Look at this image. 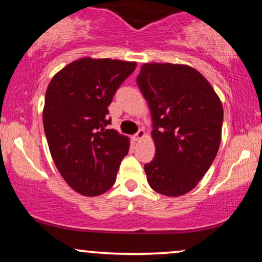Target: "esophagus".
<instances>
[{"label":"esophagus","mask_w":262,"mask_h":262,"mask_svg":"<svg viewBox=\"0 0 262 262\" xmlns=\"http://www.w3.org/2000/svg\"><path fill=\"white\" fill-rule=\"evenodd\" d=\"M144 137H145V132H144V129H139V130L133 135V140L139 141L140 139H143Z\"/></svg>","instance_id":"1"}]
</instances>
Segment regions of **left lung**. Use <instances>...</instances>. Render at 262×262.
Listing matches in <instances>:
<instances>
[{
	"label": "left lung",
	"mask_w": 262,
	"mask_h": 262,
	"mask_svg": "<svg viewBox=\"0 0 262 262\" xmlns=\"http://www.w3.org/2000/svg\"><path fill=\"white\" fill-rule=\"evenodd\" d=\"M152 121L155 156L145 164L150 187L182 196L214 160L222 138L223 107L204 77L187 65L144 64L137 77Z\"/></svg>",
	"instance_id": "left-lung-1"
}]
</instances>
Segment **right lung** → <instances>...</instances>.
Instances as JSON below:
<instances>
[{"mask_svg": "<svg viewBox=\"0 0 262 262\" xmlns=\"http://www.w3.org/2000/svg\"><path fill=\"white\" fill-rule=\"evenodd\" d=\"M137 62L83 58L50 81L43 124L60 175L83 196H98L114 185L129 139L108 129V106Z\"/></svg>", "mask_w": 262, "mask_h": 262, "instance_id": "obj_1", "label": "right lung"}]
</instances>
